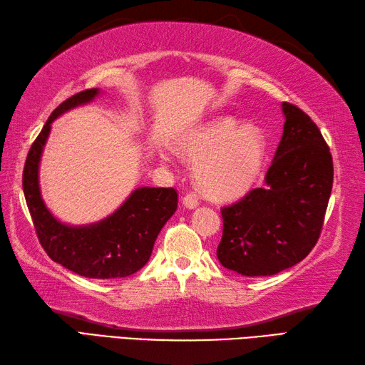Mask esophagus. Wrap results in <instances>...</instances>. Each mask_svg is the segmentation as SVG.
I'll list each match as a JSON object with an SVG mask.
<instances>
[{"label":"esophagus","instance_id":"obj_1","mask_svg":"<svg viewBox=\"0 0 365 365\" xmlns=\"http://www.w3.org/2000/svg\"><path fill=\"white\" fill-rule=\"evenodd\" d=\"M182 203H184V206H185V207L192 209V207H197V206L200 205V200H198V197L195 195V193L189 192V193H185V195H184V198H182Z\"/></svg>","mask_w":365,"mask_h":365}]
</instances>
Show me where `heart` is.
Listing matches in <instances>:
<instances>
[{
  "label": "heart",
  "instance_id": "obj_1",
  "mask_svg": "<svg viewBox=\"0 0 365 365\" xmlns=\"http://www.w3.org/2000/svg\"><path fill=\"white\" fill-rule=\"evenodd\" d=\"M264 135L255 126L239 128L231 118L212 121L184 140L181 155L195 164L197 182L206 195L232 198L255 182L264 159Z\"/></svg>",
  "mask_w": 365,
  "mask_h": 365
}]
</instances>
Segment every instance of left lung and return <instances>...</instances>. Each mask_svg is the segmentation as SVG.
Returning a JSON list of instances; mask_svg holds the SVG:
<instances>
[{
    "mask_svg": "<svg viewBox=\"0 0 365 365\" xmlns=\"http://www.w3.org/2000/svg\"><path fill=\"white\" fill-rule=\"evenodd\" d=\"M284 131L264 187L220 209L217 257L245 277H269L311 253L325 222L334 167L319 126L295 104L282 103Z\"/></svg>",
    "mask_w": 365,
    "mask_h": 365,
    "instance_id": "8db88e82",
    "label": "left lung"
}]
</instances>
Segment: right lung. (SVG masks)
<instances>
[{
	"mask_svg": "<svg viewBox=\"0 0 365 365\" xmlns=\"http://www.w3.org/2000/svg\"><path fill=\"white\" fill-rule=\"evenodd\" d=\"M96 88L78 92L53 110L32 142L23 168V192L40 245L54 262L81 277L126 278L148 262L160 230L178 207L173 187H140L106 220L83 228L59 223L43 205L37 170L51 121L62 112L91 101Z\"/></svg>",
	"mask_w": 365,
	"mask_h": 365,
	"instance_id": "right-lung-1",
	"label": "right lung"
}]
</instances>
